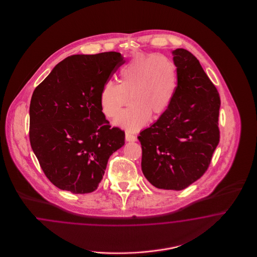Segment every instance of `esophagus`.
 <instances>
[{
  "mask_svg": "<svg viewBox=\"0 0 257 257\" xmlns=\"http://www.w3.org/2000/svg\"><path fill=\"white\" fill-rule=\"evenodd\" d=\"M125 140H126L127 142H136V141H137V137L134 136V135L130 134V133L126 132V133H125Z\"/></svg>",
  "mask_w": 257,
  "mask_h": 257,
  "instance_id": "esophagus-1",
  "label": "esophagus"
}]
</instances>
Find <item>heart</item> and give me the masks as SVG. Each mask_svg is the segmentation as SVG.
Returning <instances> with one entry per match:
<instances>
[{
  "mask_svg": "<svg viewBox=\"0 0 257 257\" xmlns=\"http://www.w3.org/2000/svg\"><path fill=\"white\" fill-rule=\"evenodd\" d=\"M174 62L159 54H139L123 66L120 84L105 83L100 92L103 112L117 116L128 101L133 104L115 119L128 131H138L150 119L160 118L170 108L177 88Z\"/></svg>",
  "mask_w": 257,
  "mask_h": 257,
  "instance_id": "b5f03b06",
  "label": "heart"
}]
</instances>
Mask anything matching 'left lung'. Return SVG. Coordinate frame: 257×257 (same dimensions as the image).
<instances>
[{
    "label": "left lung",
    "instance_id": "8db88e82",
    "mask_svg": "<svg viewBox=\"0 0 257 257\" xmlns=\"http://www.w3.org/2000/svg\"><path fill=\"white\" fill-rule=\"evenodd\" d=\"M172 55L178 75L174 98L138 139L143 149L142 170L149 183L180 191L205 173L219 145L220 99L191 52L180 48Z\"/></svg>",
    "mask_w": 257,
    "mask_h": 257
}]
</instances>
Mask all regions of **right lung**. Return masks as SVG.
I'll list each match as a JSON object with an SVG mask.
<instances>
[{
    "label": "right lung",
    "instance_id": "obj_1",
    "mask_svg": "<svg viewBox=\"0 0 257 257\" xmlns=\"http://www.w3.org/2000/svg\"><path fill=\"white\" fill-rule=\"evenodd\" d=\"M123 63L117 52L73 55L36 87L30 105V142L46 177L73 194L97 189L125 133L110 128L100 92Z\"/></svg>",
    "mask_w": 257,
    "mask_h": 257
}]
</instances>
